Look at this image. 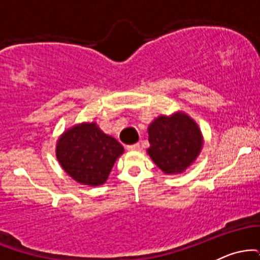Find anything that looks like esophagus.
I'll use <instances>...</instances> for the list:
<instances>
[{
  "label": "esophagus",
  "mask_w": 260,
  "mask_h": 260,
  "mask_svg": "<svg viewBox=\"0 0 260 260\" xmlns=\"http://www.w3.org/2000/svg\"><path fill=\"white\" fill-rule=\"evenodd\" d=\"M139 144L138 143H137V144H132V145H127V150H129V151H137V150H139Z\"/></svg>",
  "instance_id": "34e87169"
}]
</instances>
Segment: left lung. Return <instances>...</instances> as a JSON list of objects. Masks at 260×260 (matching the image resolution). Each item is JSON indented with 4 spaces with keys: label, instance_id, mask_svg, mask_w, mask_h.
Segmentation results:
<instances>
[{
    "label": "left lung",
    "instance_id": "obj_1",
    "mask_svg": "<svg viewBox=\"0 0 260 260\" xmlns=\"http://www.w3.org/2000/svg\"><path fill=\"white\" fill-rule=\"evenodd\" d=\"M147 153L155 165L168 175L184 172L203 148V134L197 122L183 111L161 115L149 124Z\"/></svg>",
    "mask_w": 260,
    "mask_h": 260
}]
</instances>
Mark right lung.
Here are the masks:
<instances>
[{
    "label": "right lung",
    "instance_id": "add662e5",
    "mask_svg": "<svg viewBox=\"0 0 260 260\" xmlns=\"http://www.w3.org/2000/svg\"><path fill=\"white\" fill-rule=\"evenodd\" d=\"M123 153V147L104 133L96 122L74 124L59 136L56 144V157L66 174L91 187L105 183Z\"/></svg>",
    "mask_w": 260,
    "mask_h": 260
}]
</instances>
